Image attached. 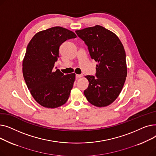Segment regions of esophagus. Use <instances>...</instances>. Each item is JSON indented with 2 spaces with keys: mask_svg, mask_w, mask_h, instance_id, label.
Segmentation results:
<instances>
[{
  "mask_svg": "<svg viewBox=\"0 0 156 156\" xmlns=\"http://www.w3.org/2000/svg\"><path fill=\"white\" fill-rule=\"evenodd\" d=\"M83 76V75H76V78H81Z\"/></svg>",
  "mask_w": 156,
  "mask_h": 156,
  "instance_id": "1",
  "label": "esophagus"
}]
</instances>
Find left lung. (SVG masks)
Segmentation results:
<instances>
[{"mask_svg":"<svg viewBox=\"0 0 156 156\" xmlns=\"http://www.w3.org/2000/svg\"><path fill=\"white\" fill-rule=\"evenodd\" d=\"M88 46L92 59L97 62L96 77L87 75L84 91L87 101L98 108L111 104L120 94L127 76L126 53L118 37L95 25L75 31Z\"/></svg>","mask_w":156,"mask_h":156,"instance_id":"obj_1","label":"left lung"}]
</instances>
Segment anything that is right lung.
<instances>
[{
  "label": "right lung",
  "instance_id": "right-lung-1",
  "mask_svg": "<svg viewBox=\"0 0 156 156\" xmlns=\"http://www.w3.org/2000/svg\"><path fill=\"white\" fill-rule=\"evenodd\" d=\"M76 37L72 31L55 27L37 33L27 46L22 64L23 77L32 97L44 108H58L68 100L75 73L64 75L54 66L62 43Z\"/></svg>",
  "mask_w": 156,
  "mask_h": 156
}]
</instances>
